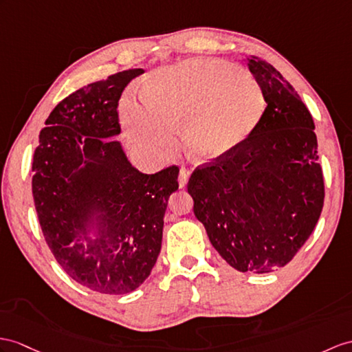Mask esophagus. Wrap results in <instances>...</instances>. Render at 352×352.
Listing matches in <instances>:
<instances>
[{
	"label": "esophagus",
	"mask_w": 352,
	"mask_h": 352,
	"mask_svg": "<svg viewBox=\"0 0 352 352\" xmlns=\"http://www.w3.org/2000/svg\"><path fill=\"white\" fill-rule=\"evenodd\" d=\"M190 175H191V171L188 170L186 167L181 168V171H179V186H181V188L186 186L188 179H190Z\"/></svg>",
	"instance_id": "1"
}]
</instances>
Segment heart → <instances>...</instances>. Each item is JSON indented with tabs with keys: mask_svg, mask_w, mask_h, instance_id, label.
Here are the masks:
<instances>
[{
	"mask_svg": "<svg viewBox=\"0 0 352 352\" xmlns=\"http://www.w3.org/2000/svg\"><path fill=\"white\" fill-rule=\"evenodd\" d=\"M265 107L260 85L217 59H190L155 76L144 102L128 98L122 115L137 142L164 148L167 130L185 127L188 152L200 160L224 155L258 124Z\"/></svg>",
	"mask_w": 352,
	"mask_h": 352,
	"instance_id": "heart-1",
	"label": "heart"
}]
</instances>
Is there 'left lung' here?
Returning <instances> with one entry per match:
<instances>
[{
    "instance_id": "1",
    "label": "left lung",
    "mask_w": 352,
    "mask_h": 352,
    "mask_svg": "<svg viewBox=\"0 0 352 352\" xmlns=\"http://www.w3.org/2000/svg\"><path fill=\"white\" fill-rule=\"evenodd\" d=\"M248 65L267 106L242 143L192 171L188 192L195 218L231 267L270 273L312 234L324 176L312 115L293 85L258 56Z\"/></svg>"
}]
</instances>
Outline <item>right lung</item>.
<instances>
[{"label": "right lung", "mask_w": 352, "mask_h": 352, "mask_svg": "<svg viewBox=\"0 0 352 352\" xmlns=\"http://www.w3.org/2000/svg\"><path fill=\"white\" fill-rule=\"evenodd\" d=\"M142 68L119 72L59 101L32 158V197L45 241L68 276L101 294H126L151 275L179 167L144 175L119 142V100ZM100 236L84 233L93 215ZM87 245H85L84 242Z\"/></svg>", "instance_id": "1"}]
</instances>
